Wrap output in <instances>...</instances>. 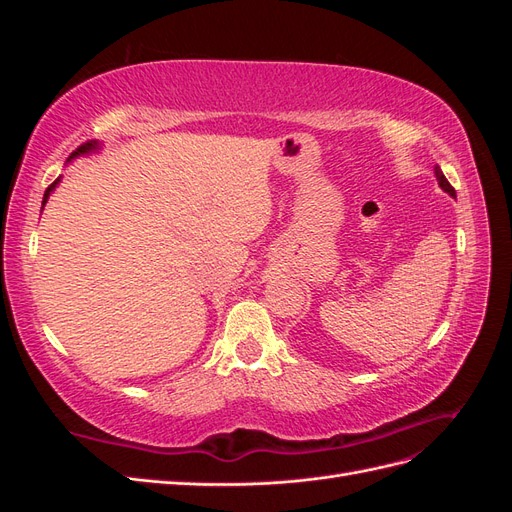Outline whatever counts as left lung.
Returning <instances> with one entry per match:
<instances>
[{
	"mask_svg": "<svg viewBox=\"0 0 512 512\" xmlns=\"http://www.w3.org/2000/svg\"><path fill=\"white\" fill-rule=\"evenodd\" d=\"M433 173H436V179H438V185H440V188H442V190H444L448 196H453V198H455V190H453V185L446 181V177H444V173H442V168H440V166H436V168H433Z\"/></svg>",
	"mask_w": 512,
	"mask_h": 512,
	"instance_id": "8db88e82",
	"label": "left lung"
}]
</instances>
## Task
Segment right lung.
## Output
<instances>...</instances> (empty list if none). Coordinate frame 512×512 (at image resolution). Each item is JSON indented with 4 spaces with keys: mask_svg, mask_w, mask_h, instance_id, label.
Segmentation results:
<instances>
[{
    "mask_svg": "<svg viewBox=\"0 0 512 512\" xmlns=\"http://www.w3.org/2000/svg\"><path fill=\"white\" fill-rule=\"evenodd\" d=\"M100 149V143H96V141H91V143H85V145H81L79 149H76L74 153H72V156L68 158V162H72L74 158H79V156H87V153H91V151H98ZM59 181H61V177H57L51 185H49V188H46V192H44V198H42V209H44V205H46V200H49V196H51V192L57 188V185H59Z\"/></svg>",
    "mask_w": 512,
    "mask_h": 512,
    "instance_id": "1",
    "label": "right lung"
}]
</instances>
